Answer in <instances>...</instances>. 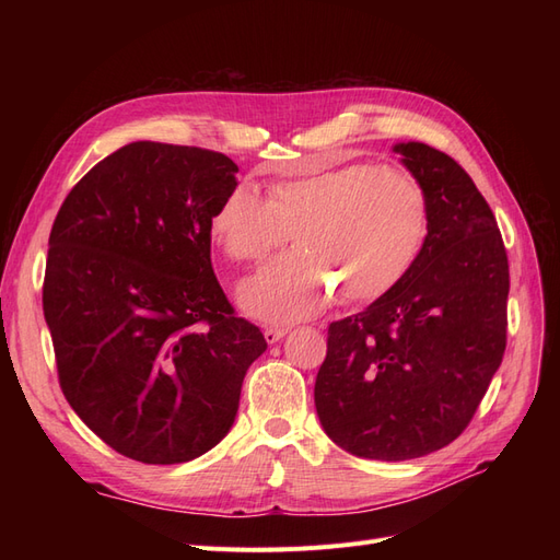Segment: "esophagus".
<instances>
[{"label": "esophagus", "instance_id": "1", "mask_svg": "<svg viewBox=\"0 0 560 560\" xmlns=\"http://www.w3.org/2000/svg\"><path fill=\"white\" fill-rule=\"evenodd\" d=\"M287 336V329L284 327H266L264 329V338H266V343H278V341H282V338Z\"/></svg>", "mask_w": 560, "mask_h": 560}]
</instances>
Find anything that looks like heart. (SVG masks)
Listing matches in <instances>:
<instances>
[{"label":"heart","mask_w":560,"mask_h":560,"mask_svg":"<svg viewBox=\"0 0 560 560\" xmlns=\"http://www.w3.org/2000/svg\"><path fill=\"white\" fill-rule=\"evenodd\" d=\"M290 233L296 249L241 290L245 313L270 325L315 315L334 290L346 303L393 292L425 247L430 208L413 177L350 163L270 182L264 200L238 186L212 214L214 241L238 264H261Z\"/></svg>","instance_id":"1"}]
</instances>
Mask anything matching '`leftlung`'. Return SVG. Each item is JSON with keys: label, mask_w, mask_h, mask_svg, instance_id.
<instances>
[{"label": "left lung", "mask_w": 560, "mask_h": 560, "mask_svg": "<svg viewBox=\"0 0 560 560\" xmlns=\"http://www.w3.org/2000/svg\"><path fill=\"white\" fill-rule=\"evenodd\" d=\"M393 151L422 186L430 233L413 268L362 313L331 322L315 409L334 444L411 460L463 434L502 362L510 264L477 184L422 142Z\"/></svg>", "instance_id": "1"}]
</instances>
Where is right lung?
Returning <instances> with one entry per match:
<instances>
[{
	"label": "right lung",
	"instance_id": "1",
	"mask_svg": "<svg viewBox=\"0 0 560 560\" xmlns=\"http://www.w3.org/2000/svg\"><path fill=\"white\" fill-rule=\"evenodd\" d=\"M235 173L217 151L130 142L81 177L50 229L44 317L62 395L138 463H189L222 442L266 350L210 261Z\"/></svg>",
	"mask_w": 560,
	"mask_h": 560
}]
</instances>
